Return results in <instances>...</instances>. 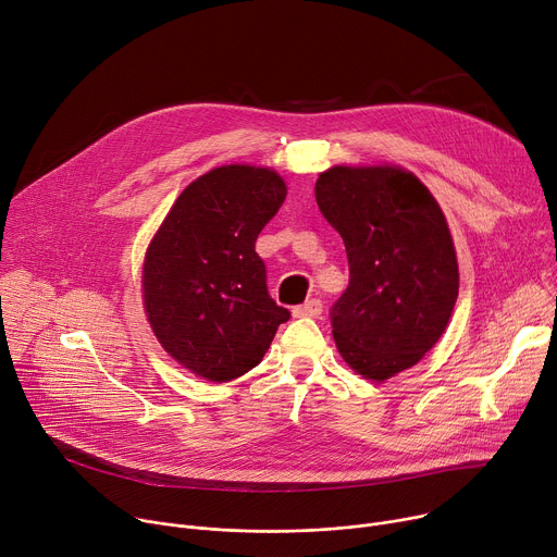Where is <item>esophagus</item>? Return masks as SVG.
Here are the masks:
<instances>
[{
  "mask_svg": "<svg viewBox=\"0 0 557 557\" xmlns=\"http://www.w3.org/2000/svg\"><path fill=\"white\" fill-rule=\"evenodd\" d=\"M322 313V301L320 299H309L301 307L293 309L295 318H318Z\"/></svg>",
  "mask_w": 557,
  "mask_h": 557,
  "instance_id": "obj_1",
  "label": "esophagus"
}]
</instances>
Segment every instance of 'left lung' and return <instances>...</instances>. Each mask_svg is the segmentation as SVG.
<instances>
[{
    "label": "left lung",
    "mask_w": 557,
    "mask_h": 557,
    "mask_svg": "<svg viewBox=\"0 0 557 557\" xmlns=\"http://www.w3.org/2000/svg\"><path fill=\"white\" fill-rule=\"evenodd\" d=\"M315 199L348 258V286L331 309L337 350L352 371L384 382L437 344L458 299L446 218L399 166H333Z\"/></svg>",
    "instance_id": "1"
}]
</instances>
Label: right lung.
<instances>
[{
    "mask_svg": "<svg viewBox=\"0 0 557 557\" xmlns=\"http://www.w3.org/2000/svg\"><path fill=\"white\" fill-rule=\"evenodd\" d=\"M286 199L284 180L228 164L190 182L148 244L144 311L169 356L209 382L258 367L290 313L267 288L260 231Z\"/></svg>",
    "mask_w": 557,
    "mask_h": 557,
    "instance_id": "obj_1",
    "label": "right lung"
}]
</instances>
